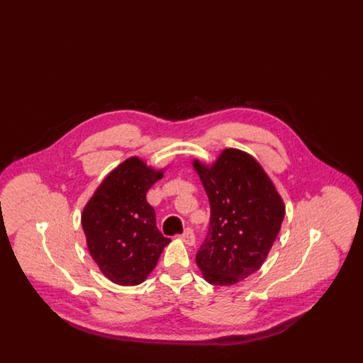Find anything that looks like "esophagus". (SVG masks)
I'll return each mask as SVG.
<instances>
[{
  "mask_svg": "<svg viewBox=\"0 0 363 363\" xmlns=\"http://www.w3.org/2000/svg\"><path fill=\"white\" fill-rule=\"evenodd\" d=\"M179 238H181L185 244H188V245H194V244H195V234H194V231H192L191 228H186V230L184 231V234L179 235Z\"/></svg>",
  "mask_w": 363,
  "mask_h": 363,
  "instance_id": "34e87169",
  "label": "esophagus"
}]
</instances>
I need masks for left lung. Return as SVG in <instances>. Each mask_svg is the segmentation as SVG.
<instances>
[{
    "label": "left lung",
    "instance_id": "8db88e82",
    "mask_svg": "<svg viewBox=\"0 0 363 363\" xmlns=\"http://www.w3.org/2000/svg\"><path fill=\"white\" fill-rule=\"evenodd\" d=\"M208 195V233L195 260L214 286L235 284L262 267L277 238L284 203L252 157L225 149L213 167L194 161Z\"/></svg>",
    "mask_w": 363,
    "mask_h": 363
}]
</instances>
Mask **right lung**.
Wrapping results in <instances>:
<instances>
[{
    "mask_svg": "<svg viewBox=\"0 0 363 363\" xmlns=\"http://www.w3.org/2000/svg\"><path fill=\"white\" fill-rule=\"evenodd\" d=\"M133 157L113 169L86 203L82 225L101 273L121 286L140 284L171 240L157 227L147 189L162 178Z\"/></svg>",
    "mask_w": 363,
    "mask_h": 363,
    "instance_id": "add662e5",
    "label": "right lung"
}]
</instances>
